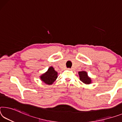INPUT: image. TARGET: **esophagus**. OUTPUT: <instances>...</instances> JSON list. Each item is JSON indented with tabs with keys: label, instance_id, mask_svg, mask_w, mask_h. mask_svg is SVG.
<instances>
[{
	"label": "esophagus",
	"instance_id": "34e87169",
	"mask_svg": "<svg viewBox=\"0 0 122 122\" xmlns=\"http://www.w3.org/2000/svg\"><path fill=\"white\" fill-rule=\"evenodd\" d=\"M67 69H68V70H73V68H68Z\"/></svg>",
	"mask_w": 122,
	"mask_h": 122
}]
</instances>
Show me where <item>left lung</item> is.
<instances>
[{"mask_svg":"<svg viewBox=\"0 0 122 122\" xmlns=\"http://www.w3.org/2000/svg\"><path fill=\"white\" fill-rule=\"evenodd\" d=\"M78 74L79 75L80 80L84 83V84L86 85L91 84L92 79L90 77L88 76L87 73L86 71H79Z\"/></svg>","mask_w":122,"mask_h":122,"instance_id":"8db88e82","label":"left lung"}]
</instances>
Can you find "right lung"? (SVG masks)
I'll use <instances>...</instances> for the list:
<instances>
[{"mask_svg": "<svg viewBox=\"0 0 122 122\" xmlns=\"http://www.w3.org/2000/svg\"><path fill=\"white\" fill-rule=\"evenodd\" d=\"M40 79L44 84L51 85L57 78V72L53 67H50L46 73L40 76Z\"/></svg>", "mask_w": 122, "mask_h": 122, "instance_id": "1", "label": "right lung"}]
</instances>
